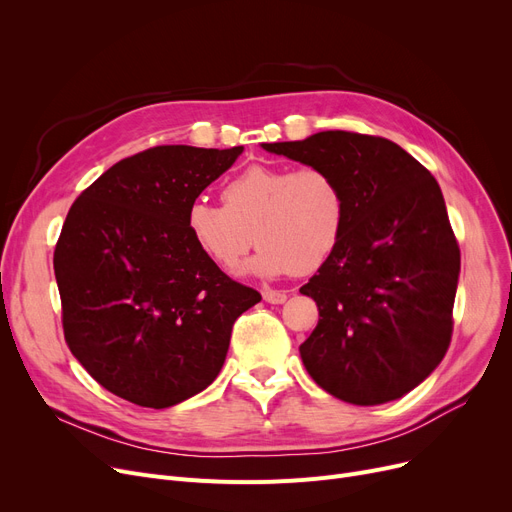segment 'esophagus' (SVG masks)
Masks as SVG:
<instances>
[{"label": "esophagus", "mask_w": 512, "mask_h": 512, "mask_svg": "<svg viewBox=\"0 0 512 512\" xmlns=\"http://www.w3.org/2000/svg\"><path fill=\"white\" fill-rule=\"evenodd\" d=\"M263 299L272 305H282L286 301L284 290H263Z\"/></svg>", "instance_id": "obj_1"}]
</instances>
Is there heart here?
Returning a JSON list of instances; mask_svg holds the SVG:
<instances>
[{"instance_id":"1","label":"heart","mask_w":512,"mask_h":512,"mask_svg":"<svg viewBox=\"0 0 512 512\" xmlns=\"http://www.w3.org/2000/svg\"><path fill=\"white\" fill-rule=\"evenodd\" d=\"M222 201L191 203L186 230L201 255L224 272L238 270L255 240L261 251L251 272H315L332 257L346 226L344 188L321 166L251 164L224 184Z\"/></svg>"}]
</instances>
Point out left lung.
<instances>
[{
  "label": "left lung",
  "instance_id": "1",
  "mask_svg": "<svg viewBox=\"0 0 512 512\" xmlns=\"http://www.w3.org/2000/svg\"><path fill=\"white\" fill-rule=\"evenodd\" d=\"M263 149L328 168L346 195L338 247L301 286L319 307L317 326L299 348L309 375L361 407L411 392L448 351L461 272L436 178L373 134L326 130Z\"/></svg>",
  "mask_w": 512,
  "mask_h": 512
}]
</instances>
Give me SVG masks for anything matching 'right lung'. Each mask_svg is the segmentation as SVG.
I'll list each match as a JSON object with an SVG mask.
<instances>
[{"instance_id":"obj_1","label":"right lung","mask_w":512,"mask_h":512,"mask_svg":"<svg viewBox=\"0 0 512 512\" xmlns=\"http://www.w3.org/2000/svg\"><path fill=\"white\" fill-rule=\"evenodd\" d=\"M240 153L145 149L103 172L66 215L53 251L66 344L95 382L134 405L166 409L205 390L234 321L261 301L186 230L188 207Z\"/></svg>"}]
</instances>
